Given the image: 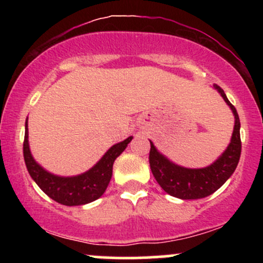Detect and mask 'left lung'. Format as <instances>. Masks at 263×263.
<instances>
[{
  "instance_id": "8db88e82",
  "label": "left lung",
  "mask_w": 263,
  "mask_h": 263,
  "mask_svg": "<svg viewBox=\"0 0 263 263\" xmlns=\"http://www.w3.org/2000/svg\"><path fill=\"white\" fill-rule=\"evenodd\" d=\"M214 87L218 90L232 110L235 116V126L230 144L213 164L205 168H198V170L180 167L159 153L155 144L149 141L151 171L157 183L172 197L183 199V200H194V199L209 197L231 177L240 161L241 138L240 119H238L237 111L234 105L228 100L224 90L218 85H214Z\"/></svg>"
}]
</instances>
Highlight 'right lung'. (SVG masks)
<instances>
[{"label": "right lung", "mask_w": 263, "mask_h": 263, "mask_svg": "<svg viewBox=\"0 0 263 263\" xmlns=\"http://www.w3.org/2000/svg\"><path fill=\"white\" fill-rule=\"evenodd\" d=\"M131 140L132 136L120 143L114 144L102 156L100 161L85 173L75 177H59L47 172L34 161L31 151H29L28 123L26 122L23 156H25V162L29 176L37 183L39 188L57 203L66 205V206H74V205L91 203L104 194L108 183H110L111 177H112L115 159L125 151Z\"/></svg>", "instance_id": "add662e5"}]
</instances>
